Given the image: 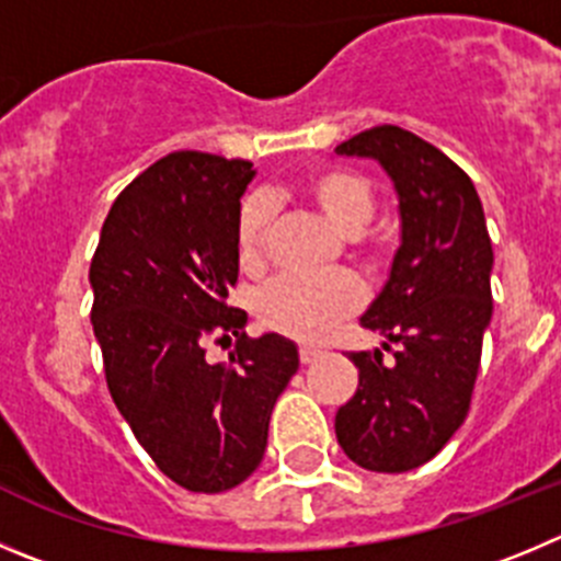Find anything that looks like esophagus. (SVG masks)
Instances as JSON below:
<instances>
[{"label": "esophagus", "mask_w": 561, "mask_h": 561, "mask_svg": "<svg viewBox=\"0 0 561 561\" xmlns=\"http://www.w3.org/2000/svg\"><path fill=\"white\" fill-rule=\"evenodd\" d=\"M321 354H323L321 348H312V345H301V348H298V359H301V365H312Z\"/></svg>", "instance_id": "obj_1"}]
</instances>
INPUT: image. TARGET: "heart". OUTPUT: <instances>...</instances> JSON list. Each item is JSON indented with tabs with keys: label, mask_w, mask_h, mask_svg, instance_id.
<instances>
[{
	"label": "heart",
	"mask_w": 561,
	"mask_h": 561,
	"mask_svg": "<svg viewBox=\"0 0 561 561\" xmlns=\"http://www.w3.org/2000/svg\"><path fill=\"white\" fill-rule=\"evenodd\" d=\"M298 193L340 232H359L374 218L376 196L363 174L345 165H318L296 182ZM271 207L245 198L234 218V254L245 274L265 268ZM256 318L271 332L298 343H321L363 307V287L345 274H285L256 296Z\"/></svg>",
	"instance_id": "obj_1"
}]
</instances>
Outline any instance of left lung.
I'll list each match as a JSON object with an SVG mask.
<instances>
[{"label":"left lung","instance_id":"8db88e82","mask_svg":"<svg viewBox=\"0 0 561 561\" xmlns=\"http://www.w3.org/2000/svg\"><path fill=\"white\" fill-rule=\"evenodd\" d=\"M334 151L379 160L401 209L390 279L363 316L392 359L379 348L348 354L359 387L334 434L359 468L404 473L437 457L468 417L493 316V243L470 176L410 129L381 124Z\"/></svg>","mask_w":561,"mask_h":561}]
</instances>
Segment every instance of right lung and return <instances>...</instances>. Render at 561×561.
<instances>
[{
	"instance_id": "add662e5",
	"label": "right lung",
	"mask_w": 561,
	"mask_h": 561,
	"mask_svg": "<svg viewBox=\"0 0 561 561\" xmlns=\"http://www.w3.org/2000/svg\"><path fill=\"white\" fill-rule=\"evenodd\" d=\"M249 160L171 151L110 207L91 260V323L104 379L144 451L191 493H224L263 462L268 421L298 370L279 334L249 337L238 285L234 218ZM209 339L236 340L227 364Z\"/></svg>"
}]
</instances>
